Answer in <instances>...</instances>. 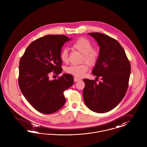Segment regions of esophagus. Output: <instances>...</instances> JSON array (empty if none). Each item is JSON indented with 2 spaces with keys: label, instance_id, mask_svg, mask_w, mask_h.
Listing matches in <instances>:
<instances>
[{
  "label": "esophagus",
  "instance_id": "obj_1",
  "mask_svg": "<svg viewBox=\"0 0 147 147\" xmlns=\"http://www.w3.org/2000/svg\"><path fill=\"white\" fill-rule=\"evenodd\" d=\"M80 80H81V79H80V78H77V77H74V81L76 82H78Z\"/></svg>",
  "mask_w": 147,
  "mask_h": 147
}]
</instances>
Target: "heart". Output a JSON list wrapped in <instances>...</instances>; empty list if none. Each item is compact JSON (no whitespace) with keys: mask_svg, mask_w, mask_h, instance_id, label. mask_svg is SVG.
I'll return each instance as SVG.
<instances>
[{"mask_svg":"<svg viewBox=\"0 0 147 147\" xmlns=\"http://www.w3.org/2000/svg\"><path fill=\"white\" fill-rule=\"evenodd\" d=\"M73 49L78 51L83 54L82 61L83 63L80 65H71L66 69V71L68 74H71L77 77L84 76L89 69L88 64L91 66H95L99 58V52L98 49L92 47L91 42L84 38H80L76 40L71 45ZM60 59L64 63H67L69 61V54L67 49H64L60 53ZM88 64L87 65L86 63Z\"/></svg>","mask_w":147,"mask_h":147,"instance_id":"1","label":"heart"}]
</instances>
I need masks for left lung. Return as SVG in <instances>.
<instances>
[{"label": "left lung", "mask_w": 147, "mask_h": 147, "mask_svg": "<svg viewBox=\"0 0 147 147\" xmlns=\"http://www.w3.org/2000/svg\"><path fill=\"white\" fill-rule=\"evenodd\" d=\"M98 42L100 55L92 74L101 81L84 79L83 96L86 106L102 113L114 108L124 98L129 86L130 63L125 50L115 39L104 34L88 33Z\"/></svg>", "instance_id": "8db88e82"}]
</instances>
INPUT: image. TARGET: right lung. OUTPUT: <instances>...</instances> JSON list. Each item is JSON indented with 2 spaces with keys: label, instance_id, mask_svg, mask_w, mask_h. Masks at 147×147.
Here are the masks:
<instances>
[{
  "label": "right lung",
  "instance_id": "add662e5",
  "mask_svg": "<svg viewBox=\"0 0 147 147\" xmlns=\"http://www.w3.org/2000/svg\"><path fill=\"white\" fill-rule=\"evenodd\" d=\"M63 35H47L31 43L21 56L19 63L18 84L28 101L37 111L51 114L65 102L64 92L73 84V77L65 74L51 80L53 73L63 70L60 55L66 42Z\"/></svg>",
  "mask_w": 147,
  "mask_h": 147
}]
</instances>
